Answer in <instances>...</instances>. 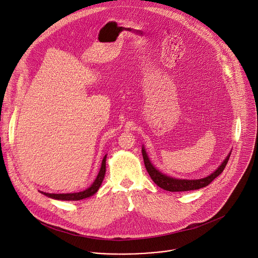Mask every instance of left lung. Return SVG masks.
I'll list each match as a JSON object with an SVG mask.
<instances>
[{"mask_svg": "<svg viewBox=\"0 0 258 258\" xmlns=\"http://www.w3.org/2000/svg\"><path fill=\"white\" fill-rule=\"evenodd\" d=\"M142 154H143L146 169H147V171H148V173L151 176V178L153 179V181L160 188H162L166 191H170V192H183V191L198 190V189H201L203 187L208 186L209 183L216 176H218L220 173L224 171V169H225V167H226V165H227V163L230 159V156H231V153H230L227 156V158L225 159V161L222 164H220V166L214 172H212L210 175H208L204 178H200V179H178V178L167 176V175L161 173L159 170H157L151 164V162H150L148 156H147L146 151L144 150V148L142 149Z\"/></svg>", "mask_w": 258, "mask_h": 258, "instance_id": "obj_1", "label": "left lung"}]
</instances>
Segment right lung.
I'll return each instance as SVG.
<instances>
[{"label":"right lung","instance_id":"right-lung-1","mask_svg":"<svg viewBox=\"0 0 258 258\" xmlns=\"http://www.w3.org/2000/svg\"><path fill=\"white\" fill-rule=\"evenodd\" d=\"M105 171H106V155L102 160V165H101L100 171H99L95 181L93 182V185L89 189L79 192V193H69V194L68 193L67 194H51V193H45V192H41V193L50 198H53V199L67 200V201H77V200H82V199L88 198L90 196H93L99 190L101 183H102V180L104 178V175H105Z\"/></svg>","mask_w":258,"mask_h":258}]
</instances>
